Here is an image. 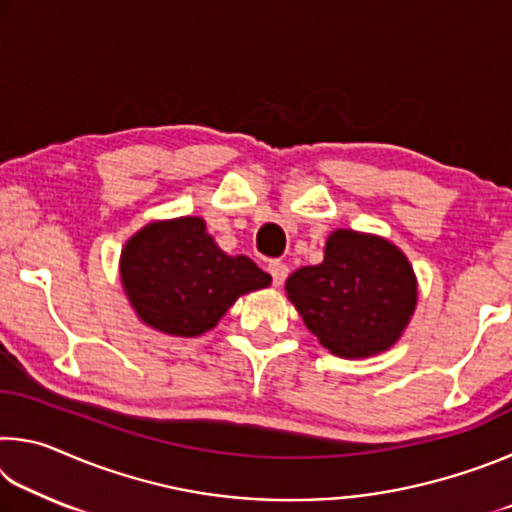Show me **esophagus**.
Segmentation results:
<instances>
[{"instance_id":"esophagus-1","label":"esophagus","mask_w":512,"mask_h":512,"mask_svg":"<svg viewBox=\"0 0 512 512\" xmlns=\"http://www.w3.org/2000/svg\"><path fill=\"white\" fill-rule=\"evenodd\" d=\"M268 273H271L275 287H280V284H284V280H287L289 266L284 262H271V264H268Z\"/></svg>"}]
</instances>
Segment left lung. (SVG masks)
<instances>
[{"label": "left lung", "instance_id": "1", "mask_svg": "<svg viewBox=\"0 0 512 512\" xmlns=\"http://www.w3.org/2000/svg\"><path fill=\"white\" fill-rule=\"evenodd\" d=\"M287 293L329 352L363 359L400 339L418 302V282L409 259L391 241L334 230L323 262L291 273Z\"/></svg>", "mask_w": 512, "mask_h": 512}]
</instances>
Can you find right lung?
Wrapping results in <instances>:
<instances>
[{
    "mask_svg": "<svg viewBox=\"0 0 512 512\" xmlns=\"http://www.w3.org/2000/svg\"><path fill=\"white\" fill-rule=\"evenodd\" d=\"M119 273L142 323L171 336L205 334L239 296L271 284L253 259L225 255L198 216L144 225L121 250Z\"/></svg>",
    "mask_w": 512,
    "mask_h": 512,
    "instance_id": "right-lung-1",
    "label": "right lung"
}]
</instances>
